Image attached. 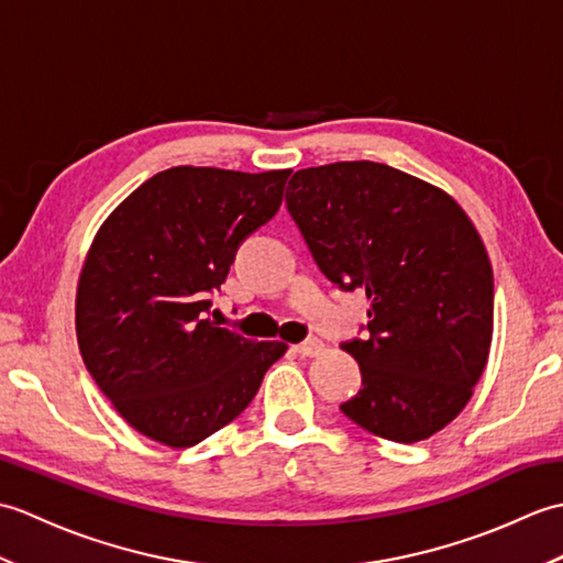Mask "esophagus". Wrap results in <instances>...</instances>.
Returning a JSON list of instances; mask_svg holds the SVG:
<instances>
[{"mask_svg":"<svg viewBox=\"0 0 563 563\" xmlns=\"http://www.w3.org/2000/svg\"><path fill=\"white\" fill-rule=\"evenodd\" d=\"M295 351L300 353L302 357H317L321 351H324V343H321L319 339H307L305 343L295 345Z\"/></svg>","mask_w":563,"mask_h":563,"instance_id":"1","label":"esophagus"}]
</instances>
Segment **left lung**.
I'll use <instances>...</instances> for the list:
<instances>
[{"label":"left lung","mask_w":563,"mask_h":563,"mask_svg":"<svg viewBox=\"0 0 563 563\" xmlns=\"http://www.w3.org/2000/svg\"><path fill=\"white\" fill-rule=\"evenodd\" d=\"M319 271L365 290V339L341 343L363 389L341 404L394 442L426 440L472 397L494 333V271L445 190L377 162L300 169L285 194Z\"/></svg>","instance_id":"left-lung-1"}]
</instances>
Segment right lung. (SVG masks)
<instances>
[{"instance_id":"1","label":"right lung","mask_w":563,"mask_h":563,"mask_svg":"<svg viewBox=\"0 0 563 563\" xmlns=\"http://www.w3.org/2000/svg\"><path fill=\"white\" fill-rule=\"evenodd\" d=\"M290 174L174 166L101 224L79 275L77 341L93 382L142 435L169 448L206 440L246 409L288 349L206 314L239 246L278 212Z\"/></svg>"}]
</instances>
